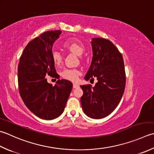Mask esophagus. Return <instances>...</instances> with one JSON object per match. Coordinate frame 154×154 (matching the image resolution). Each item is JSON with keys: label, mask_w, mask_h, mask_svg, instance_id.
<instances>
[{"label": "esophagus", "mask_w": 154, "mask_h": 154, "mask_svg": "<svg viewBox=\"0 0 154 154\" xmlns=\"http://www.w3.org/2000/svg\"><path fill=\"white\" fill-rule=\"evenodd\" d=\"M79 87V85H78V84H77V83H73V88L75 89V88H77V87Z\"/></svg>", "instance_id": "obj_1"}]
</instances>
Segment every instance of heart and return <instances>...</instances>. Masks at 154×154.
<instances>
[{
  "mask_svg": "<svg viewBox=\"0 0 154 154\" xmlns=\"http://www.w3.org/2000/svg\"><path fill=\"white\" fill-rule=\"evenodd\" d=\"M63 47L77 55H81L85 50V46L79 39L71 38L66 41L63 43ZM53 61L56 66H60L63 62V57L59 51H54L52 53ZM81 72L77 69H66L61 73L63 79L71 81H76L78 79Z\"/></svg>",
  "mask_w": 154,
  "mask_h": 154,
  "instance_id": "obj_1",
  "label": "heart"
}]
</instances>
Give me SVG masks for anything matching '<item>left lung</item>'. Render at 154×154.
I'll use <instances>...</instances> for the list:
<instances>
[{
    "instance_id": "left-lung-1",
    "label": "left lung",
    "mask_w": 154,
    "mask_h": 154,
    "mask_svg": "<svg viewBox=\"0 0 154 154\" xmlns=\"http://www.w3.org/2000/svg\"><path fill=\"white\" fill-rule=\"evenodd\" d=\"M91 64L85 77L86 81L97 78L94 87L81 85L82 109L93 119L109 116L121 101L125 87V72L121 53L109 40L93 38Z\"/></svg>"
}]
</instances>
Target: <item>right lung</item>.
Wrapping results in <instances>:
<instances>
[{
	"label": "right lung",
	"mask_w": 154,
	"mask_h": 154,
	"mask_svg": "<svg viewBox=\"0 0 154 154\" xmlns=\"http://www.w3.org/2000/svg\"><path fill=\"white\" fill-rule=\"evenodd\" d=\"M61 31L45 32L27 44L18 66L20 97L27 108L41 119L51 120L65 109L73 84L57 80L55 85L47 82L46 75L59 79L52 59V47Z\"/></svg>",
	"instance_id": "1"
}]
</instances>
